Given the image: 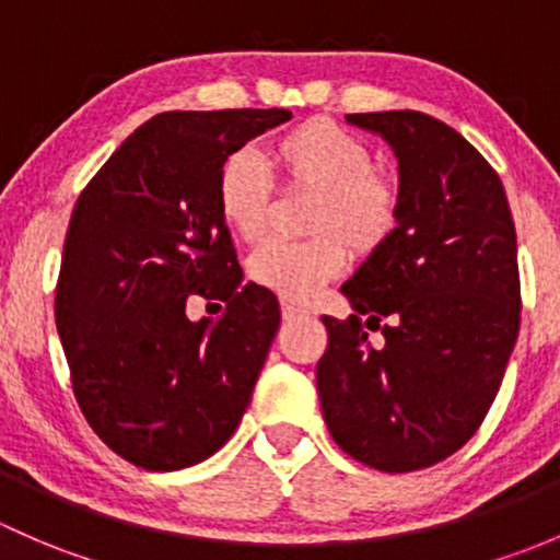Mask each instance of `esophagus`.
I'll return each mask as SVG.
<instances>
[{
  "label": "esophagus",
  "instance_id": "34e87169",
  "mask_svg": "<svg viewBox=\"0 0 560 560\" xmlns=\"http://www.w3.org/2000/svg\"><path fill=\"white\" fill-rule=\"evenodd\" d=\"M280 313H282V318H285V320H293V318H302V315H307V310H302V307H299V304H293V302H288V299H282V302H280Z\"/></svg>",
  "mask_w": 560,
  "mask_h": 560
}]
</instances>
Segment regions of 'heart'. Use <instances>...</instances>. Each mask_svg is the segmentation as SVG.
I'll list each match as a JSON object with an SVG mask.
<instances>
[{"mask_svg": "<svg viewBox=\"0 0 560 560\" xmlns=\"http://www.w3.org/2000/svg\"><path fill=\"white\" fill-rule=\"evenodd\" d=\"M285 191H310L304 242L269 240L247 258V278L288 302H307L355 256H372L401 223V183L374 166L366 140L326 118L304 120L267 148ZM215 207L234 237L253 242L272 207V183L256 155H226L215 177Z\"/></svg>", "mask_w": 560, "mask_h": 560, "instance_id": "obj_1", "label": "heart"}]
</instances>
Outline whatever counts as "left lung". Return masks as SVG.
Listing matches in <instances>:
<instances>
[{
	"instance_id": "left-lung-1",
	"label": "left lung",
	"mask_w": 560,
	"mask_h": 560,
	"mask_svg": "<svg viewBox=\"0 0 560 560\" xmlns=\"http://www.w3.org/2000/svg\"><path fill=\"white\" fill-rule=\"evenodd\" d=\"M399 159L396 234L342 285L355 313L323 315L315 380L328 434L372 469L418 471L453 455L486 420L521 328L510 205L475 145L415 109L355 113ZM384 331L383 349L365 328Z\"/></svg>"
}]
</instances>
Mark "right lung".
Listing matches in <instances>:
<instances>
[{"mask_svg":"<svg viewBox=\"0 0 560 560\" xmlns=\"http://www.w3.org/2000/svg\"><path fill=\"white\" fill-rule=\"evenodd\" d=\"M288 118V109L250 107L155 115L74 205L56 328L80 412L140 469L210 458L250 405L280 304L256 282L242 285L215 177L226 155ZM196 295L223 301L228 313L188 322Z\"/></svg>","mask_w":560,"mask_h":560,"instance_id":"1","label":"right lung"}]
</instances>
